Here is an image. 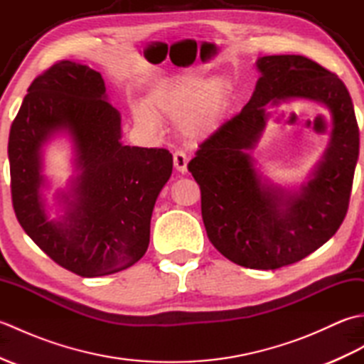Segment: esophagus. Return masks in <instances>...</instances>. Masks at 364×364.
<instances>
[{"mask_svg": "<svg viewBox=\"0 0 364 364\" xmlns=\"http://www.w3.org/2000/svg\"><path fill=\"white\" fill-rule=\"evenodd\" d=\"M173 166L180 173H186L188 172V156H186V153L175 151L173 153Z\"/></svg>", "mask_w": 364, "mask_h": 364, "instance_id": "obj_1", "label": "esophagus"}]
</instances>
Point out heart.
I'll list each match as a JSON object with an SVG mask.
<instances>
[{"label": "heart", "mask_w": 364, "mask_h": 364, "mask_svg": "<svg viewBox=\"0 0 364 364\" xmlns=\"http://www.w3.org/2000/svg\"><path fill=\"white\" fill-rule=\"evenodd\" d=\"M233 97V87L223 76L202 80L198 75H186L170 82L151 98V107L158 114L178 120L180 134L189 142L210 137L225 117ZM134 120L139 127L158 133L159 122L145 106H136Z\"/></svg>", "instance_id": "1"}]
</instances>
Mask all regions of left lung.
Returning <instances> with one entry per match:
<instances>
[{
    "instance_id": "1",
    "label": "left lung",
    "mask_w": 364,
    "mask_h": 364,
    "mask_svg": "<svg viewBox=\"0 0 364 364\" xmlns=\"http://www.w3.org/2000/svg\"><path fill=\"white\" fill-rule=\"evenodd\" d=\"M261 73L242 111L200 145L189 170L202 191L208 237L239 266L274 270L304 259L346 218L360 153V131L344 82L297 54L258 58ZM296 99L322 104L332 119L323 159L299 187L262 177L250 154L277 107Z\"/></svg>"
}]
</instances>
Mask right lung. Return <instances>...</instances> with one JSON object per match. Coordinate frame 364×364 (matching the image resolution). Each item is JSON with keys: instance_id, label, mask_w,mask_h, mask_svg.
Wrapping results in <instances>:
<instances>
[{"instance_id": "1", "label": "right lung", "mask_w": 364, "mask_h": 364, "mask_svg": "<svg viewBox=\"0 0 364 364\" xmlns=\"http://www.w3.org/2000/svg\"><path fill=\"white\" fill-rule=\"evenodd\" d=\"M64 135L74 175L55 195L51 218L44 191V146ZM14 211L26 235L59 266L81 277L120 272L150 242L151 213L172 175L164 149L122 142L120 112L89 65L60 60L31 84L15 117L9 145Z\"/></svg>"}]
</instances>
